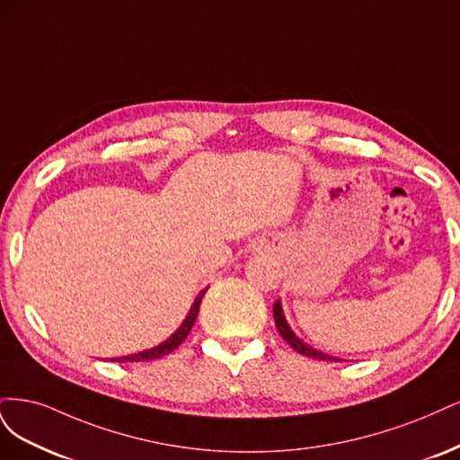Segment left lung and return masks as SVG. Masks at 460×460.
<instances>
[{
    "label": "left lung",
    "instance_id": "1",
    "mask_svg": "<svg viewBox=\"0 0 460 460\" xmlns=\"http://www.w3.org/2000/svg\"><path fill=\"white\" fill-rule=\"evenodd\" d=\"M273 315H275V327H277L279 334L283 336L296 351L305 355V358H311V359H319V361H338L336 358H332V355H327V353H323V351H319V349H315V348L307 346L305 342H302V340H300L298 336L294 334V331L288 327V323H287L285 314H283V307H280V302H279V300H277L275 305H273Z\"/></svg>",
    "mask_w": 460,
    "mask_h": 460
}]
</instances>
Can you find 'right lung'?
<instances>
[{
    "label": "right lung",
    "mask_w": 460,
    "mask_h": 460,
    "mask_svg": "<svg viewBox=\"0 0 460 460\" xmlns=\"http://www.w3.org/2000/svg\"><path fill=\"white\" fill-rule=\"evenodd\" d=\"M206 294V288L197 296L195 298V304L190 305V311L187 314L185 321L181 323V327L177 329L168 340H164V342L151 348V349H145V351H139V353H133V355H124V358H112L111 361H116V363H133V361H155V359H160L164 358V355L172 353L175 348H180V344L183 342V340L187 338V334L190 332L192 324H195L197 321V315H199V309H200V302H202V296Z\"/></svg>",
    "instance_id": "1"
}]
</instances>
